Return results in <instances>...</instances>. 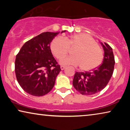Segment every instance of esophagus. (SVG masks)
I'll return each mask as SVG.
<instances>
[{
	"mask_svg": "<svg viewBox=\"0 0 130 130\" xmlns=\"http://www.w3.org/2000/svg\"><path fill=\"white\" fill-rule=\"evenodd\" d=\"M60 68H61V70H63L64 69L66 68V67L65 66H60Z\"/></svg>",
	"mask_w": 130,
	"mask_h": 130,
	"instance_id": "1",
	"label": "esophagus"
}]
</instances>
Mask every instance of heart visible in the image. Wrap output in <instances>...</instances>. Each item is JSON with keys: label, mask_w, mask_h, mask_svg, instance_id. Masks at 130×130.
<instances>
[{"label": "heart", "mask_w": 130, "mask_h": 130, "mask_svg": "<svg viewBox=\"0 0 130 130\" xmlns=\"http://www.w3.org/2000/svg\"><path fill=\"white\" fill-rule=\"evenodd\" d=\"M76 47L73 51V56L63 58L60 61L63 65L79 66L82 70L90 71L102 63L103 51L95 40L89 35L80 33L72 36L54 38L50 44L53 54L58 60L61 59L69 53V49Z\"/></svg>", "instance_id": "b5f03b06"}]
</instances>
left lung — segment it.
Masks as SVG:
<instances>
[{"label":"left lung","mask_w":130,"mask_h":130,"mask_svg":"<svg viewBox=\"0 0 130 130\" xmlns=\"http://www.w3.org/2000/svg\"><path fill=\"white\" fill-rule=\"evenodd\" d=\"M104 50L102 63L95 69L88 72H76L73 85L80 93L91 95L100 92L106 87L113 74L115 58L112 48L101 42Z\"/></svg>","instance_id":"obj_1"}]
</instances>
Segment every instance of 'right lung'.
<instances>
[{
  "instance_id": "right-lung-1",
  "label": "right lung",
  "mask_w": 130,
  "mask_h": 130,
  "mask_svg": "<svg viewBox=\"0 0 130 130\" xmlns=\"http://www.w3.org/2000/svg\"><path fill=\"white\" fill-rule=\"evenodd\" d=\"M58 33L45 32L37 35L26 41L16 56L18 82L30 95L44 96L54 86L61 69L53 56L50 42Z\"/></svg>"
}]
</instances>
